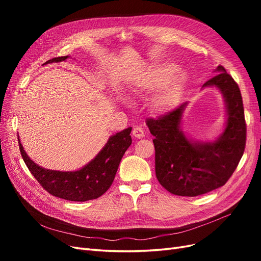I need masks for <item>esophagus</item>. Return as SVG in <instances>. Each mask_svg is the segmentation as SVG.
<instances>
[{
    "label": "esophagus",
    "mask_w": 261,
    "mask_h": 261,
    "mask_svg": "<svg viewBox=\"0 0 261 261\" xmlns=\"http://www.w3.org/2000/svg\"><path fill=\"white\" fill-rule=\"evenodd\" d=\"M133 135L135 136L136 138L140 139V138H144L145 137V133H144V129L139 127V126H135L133 129Z\"/></svg>",
    "instance_id": "1"
}]
</instances>
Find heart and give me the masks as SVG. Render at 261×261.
I'll return each instance as SVG.
<instances>
[{
	"instance_id": "b5f03b06",
	"label": "heart",
	"mask_w": 261,
	"mask_h": 261,
	"mask_svg": "<svg viewBox=\"0 0 261 261\" xmlns=\"http://www.w3.org/2000/svg\"><path fill=\"white\" fill-rule=\"evenodd\" d=\"M176 68L170 62L160 63L149 68L140 84V88L151 92L158 91L153 103L156 110L161 112L168 111L175 105L186 82L184 70Z\"/></svg>"
}]
</instances>
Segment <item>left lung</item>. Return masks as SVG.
Masks as SVG:
<instances>
[{
    "label": "left lung",
    "instance_id": "8db88e82",
    "mask_svg": "<svg viewBox=\"0 0 261 261\" xmlns=\"http://www.w3.org/2000/svg\"><path fill=\"white\" fill-rule=\"evenodd\" d=\"M213 73L217 75L201 90L217 88L223 97L224 129L218 137L198 140L186 135L181 120L187 102L156 120H147L154 136L156 178L173 195L195 197L223 186L244 153L246 124L240 88L223 66Z\"/></svg>",
    "mask_w": 261,
    "mask_h": 261
}]
</instances>
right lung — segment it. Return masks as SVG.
I'll return each instance as SVG.
<instances>
[{
	"mask_svg": "<svg viewBox=\"0 0 261 261\" xmlns=\"http://www.w3.org/2000/svg\"><path fill=\"white\" fill-rule=\"evenodd\" d=\"M69 55L54 58L45 62L66 61ZM132 127L110 136L99 153L83 168L76 171H58L44 169L28 156L18 136L19 150L31 174L51 195L70 201H87L103 195L112 185L116 171L127 148L132 145Z\"/></svg>",
	"mask_w": 261,
	"mask_h": 261,
	"instance_id": "right-lung-1",
	"label": "right lung"
}]
</instances>
